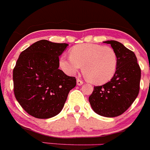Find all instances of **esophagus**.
Segmentation results:
<instances>
[{
  "mask_svg": "<svg viewBox=\"0 0 150 150\" xmlns=\"http://www.w3.org/2000/svg\"><path fill=\"white\" fill-rule=\"evenodd\" d=\"M83 83V81H81V79H77V85L78 86H81Z\"/></svg>",
  "mask_w": 150,
  "mask_h": 150,
  "instance_id": "obj_1",
  "label": "esophagus"
}]
</instances>
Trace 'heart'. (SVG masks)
<instances>
[{"label": "heart", "instance_id": "b5f03b06", "mask_svg": "<svg viewBox=\"0 0 150 150\" xmlns=\"http://www.w3.org/2000/svg\"><path fill=\"white\" fill-rule=\"evenodd\" d=\"M69 57L62 56L59 59L62 71L68 75H74L83 67L86 78L97 85L110 81L118 66V56L114 48L101 45H77L69 50Z\"/></svg>", "mask_w": 150, "mask_h": 150}]
</instances>
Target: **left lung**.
I'll use <instances>...</instances> for the list:
<instances>
[{
    "instance_id": "obj_1",
    "label": "left lung",
    "mask_w": 150,
    "mask_h": 150,
    "mask_svg": "<svg viewBox=\"0 0 150 150\" xmlns=\"http://www.w3.org/2000/svg\"><path fill=\"white\" fill-rule=\"evenodd\" d=\"M118 56L117 72L109 82L94 86L88 101L95 113L103 117H115L129 108L139 94L141 69L133 51L114 40L105 41Z\"/></svg>"
}]
</instances>
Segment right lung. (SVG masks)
Here are the masks:
<instances>
[{"label": "right lung", "mask_w": 150, "mask_h": 150, "mask_svg": "<svg viewBox=\"0 0 150 150\" xmlns=\"http://www.w3.org/2000/svg\"><path fill=\"white\" fill-rule=\"evenodd\" d=\"M68 44L40 40L20 53L13 69L14 93L30 116L48 119L59 114L68 94L76 86L75 77L59 69V58Z\"/></svg>", "instance_id": "right-lung-1"}]
</instances>
